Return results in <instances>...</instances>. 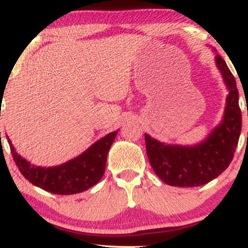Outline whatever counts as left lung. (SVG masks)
<instances>
[{
	"instance_id": "8db88e82",
	"label": "left lung",
	"mask_w": 248,
	"mask_h": 248,
	"mask_svg": "<svg viewBox=\"0 0 248 248\" xmlns=\"http://www.w3.org/2000/svg\"><path fill=\"white\" fill-rule=\"evenodd\" d=\"M216 64L223 76L229 95L223 121L206 140L196 146L182 147L162 143L144 134L147 156L153 170L168 186H204L225 171L233 160L241 132L239 93L234 77L219 55L216 56Z\"/></svg>"
}]
</instances>
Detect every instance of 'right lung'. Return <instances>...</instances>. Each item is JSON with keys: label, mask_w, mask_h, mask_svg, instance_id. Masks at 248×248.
Here are the masks:
<instances>
[{"label": "right lung", "mask_w": 248, "mask_h": 248, "mask_svg": "<svg viewBox=\"0 0 248 248\" xmlns=\"http://www.w3.org/2000/svg\"><path fill=\"white\" fill-rule=\"evenodd\" d=\"M118 130L107 134L78 157L61 166L49 168L36 167L21 157L8 136L7 139L17 168L30 183L56 195H73L86 191L100 181L106 168L108 150Z\"/></svg>", "instance_id": "right-lung-1"}]
</instances>
